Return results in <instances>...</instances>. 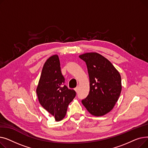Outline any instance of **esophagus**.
<instances>
[{"label": "esophagus", "instance_id": "34e87169", "mask_svg": "<svg viewBox=\"0 0 148 148\" xmlns=\"http://www.w3.org/2000/svg\"><path fill=\"white\" fill-rule=\"evenodd\" d=\"M74 90H75V92H78V87H77V88H75L74 89Z\"/></svg>", "mask_w": 148, "mask_h": 148}]
</instances>
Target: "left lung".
Masks as SVG:
<instances>
[{
    "mask_svg": "<svg viewBox=\"0 0 148 148\" xmlns=\"http://www.w3.org/2000/svg\"><path fill=\"white\" fill-rule=\"evenodd\" d=\"M86 62L90 82L88 97L82 100L88 111L95 116L110 112L119 98L121 77L111 62L97 53L79 56Z\"/></svg>",
    "mask_w": 148,
    "mask_h": 148,
    "instance_id": "obj_1",
    "label": "left lung"
}]
</instances>
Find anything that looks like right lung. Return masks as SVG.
Returning <instances> with one entry per match:
<instances>
[{"label": "right lung", "instance_id": "1", "mask_svg": "<svg viewBox=\"0 0 148 148\" xmlns=\"http://www.w3.org/2000/svg\"><path fill=\"white\" fill-rule=\"evenodd\" d=\"M64 83L59 57L53 55L44 65L36 94L41 105L56 121L65 117L69 104L76 95L75 91L68 89Z\"/></svg>", "mask_w": 148, "mask_h": 148}]
</instances>
